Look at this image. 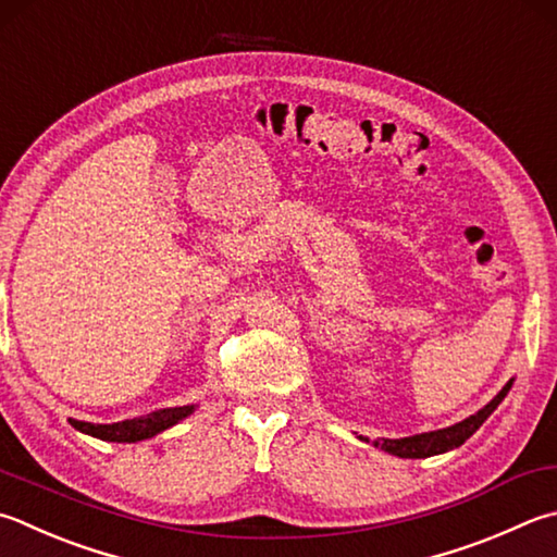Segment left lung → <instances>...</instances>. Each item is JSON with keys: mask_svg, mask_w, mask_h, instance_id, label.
Instances as JSON below:
<instances>
[{"mask_svg": "<svg viewBox=\"0 0 557 557\" xmlns=\"http://www.w3.org/2000/svg\"><path fill=\"white\" fill-rule=\"evenodd\" d=\"M511 387V381L502 387V391L492 397V400L478 409L475 414H470L463 422H458L454 426L438 429V432H426V434H417V436H405V438H381L375 442V446H381L387 454H393L397 458H429L436 454H446L450 448H458L460 444H466L470 436H473L482 422L495 412L497 405L505 400L507 393Z\"/></svg>", "mask_w": 557, "mask_h": 557, "instance_id": "left-lung-1", "label": "left lung"}]
</instances>
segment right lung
<instances>
[{
  "label": "right lung",
  "mask_w": 557,
  "mask_h": 557,
  "mask_svg": "<svg viewBox=\"0 0 557 557\" xmlns=\"http://www.w3.org/2000/svg\"><path fill=\"white\" fill-rule=\"evenodd\" d=\"M196 409V405H184V407H166L157 409L145 417L125 419V422H113V424H91V422H72V426L79 429V432L97 436L101 442H115V444H135L143 442V438H152L164 429L180 424Z\"/></svg>",
  "instance_id": "add662e5"
}]
</instances>
